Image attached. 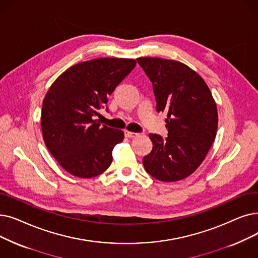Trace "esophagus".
Wrapping results in <instances>:
<instances>
[{"label": "esophagus", "mask_w": 258, "mask_h": 258, "mask_svg": "<svg viewBox=\"0 0 258 258\" xmlns=\"http://www.w3.org/2000/svg\"><path fill=\"white\" fill-rule=\"evenodd\" d=\"M124 136L127 138H134L138 136L137 133H134V132H130V131H124Z\"/></svg>", "instance_id": "obj_1"}]
</instances>
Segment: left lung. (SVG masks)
<instances>
[{
    "label": "left lung",
    "instance_id": "obj_1",
    "mask_svg": "<svg viewBox=\"0 0 258 258\" xmlns=\"http://www.w3.org/2000/svg\"><path fill=\"white\" fill-rule=\"evenodd\" d=\"M153 84L157 111H165L167 137L150 134L152 152L144 169L160 181H177L191 175L215 140L218 114L208 85L185 64L161 58H138Z\"/></svg>",
    "mask_w": 258,
    "mask_h": 258
}]
</instances>
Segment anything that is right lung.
<instances>
[{
    "mask_svg": "<svg viewBox=\"0 0 258 258\" xmlns=\"http://www.w3.org/2000/svg\"><path fill=\"white\" fill-rule=\"evenodd\" d=\"M135 66L134 59L89 60L70 67L49 87L41 113L43 139L66 172L92 178L108 169L124 134L94 118Z\"/></svg>",
    "mask_w": 258,
    "mask_h": 258,
    "instance_id": "add662e5",
    "label": "right lung"
}]
</instances>
